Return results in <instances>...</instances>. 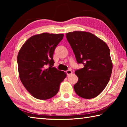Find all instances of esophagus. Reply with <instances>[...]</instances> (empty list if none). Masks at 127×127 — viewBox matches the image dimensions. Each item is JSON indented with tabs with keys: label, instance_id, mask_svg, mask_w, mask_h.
Wrapping results in <instances>:
<instances>
[{
	"label": "esophagus",
	"instance_id": "esophagus-1",
	"mask_svg": "<svg viewBox=\"0 0 127 127\" xmlns=\"http://www.w3.org/2000/svg\"><path fill=\"white\" fill-rule=\"evenodd\" d=\"M66 74H67V75H68V76H69V75L72 74V71L71 70H68L66 71Z\"/></svg>",
	"mask_w": 127,
	"mask_h": 127
}]
</instances>
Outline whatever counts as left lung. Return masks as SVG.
I'll return each mask as SVG.
<instances>
[{
	"label": "left lung",
	"mask_w": 127,
	"mask_h": 127,
	"mask_svg": "<svg viewBox=\"0 0 127 127\" xmlns=\"http://www.w3.org/2000/svg\"><path fill=\"white\" fill-rule=\"evenodd\" d=\"M77 63L83 68L75 73L78 82L75 92L81 98L92 99L100 94L108 83L112 70V63L107 45L92 33L74 31L66 34Z\"/></svg>",
	"instance_id": "obj_1"
}]
</instances>
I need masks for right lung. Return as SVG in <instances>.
Instances as JSON below:
<instances>
[{
  "mask_svg": "<svg viewBox=\"0 0 127 127\" xmlns=\"http://www.w3.org/2000/svg\"><path fill=\"white\" fill-rule=\"evenodd\" d=\"M63 36V34L48 33L35 35L29 37L19 51V77L34 98L46 100L56 95L60 83L66 77V72L52 66L54 51Z\"/></svg>",
  "mask_w": 127,
  "mask_h": 127,
  "instance_id": "right-lung-1",
  "label": "right lung"
}]
</instances>
